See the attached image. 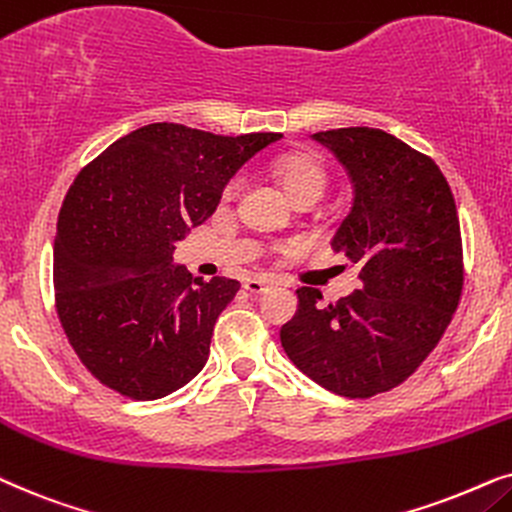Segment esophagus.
Segmentation results:
<instances>
[{
  "label": "esophagus",
  "instance_id": "esophagus-1",
  "mask_svg": "<svg viewBox=\"0 0 512 512\" xmlns=\"http://www.w3.org/2000/svg\"><path fill=\"white\" fill-rule=\"evenodd\" d=\"M243 288L250 292V295H262V292L269 290V281L267 278H248V281L243 283Z\"/></svg>",
  "mask_w": 512,
  "mask_h": 512
}]
</instances>
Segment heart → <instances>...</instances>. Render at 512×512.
<instances>
[{
	"label": "heart",
	"instance_id": "heart-1",
	"mask_svg": "<svg viewBox=\"0 0 512 512\" xmlns=\"http://www.w3.org/2000/svg\"><path fill=\"white\" fill-rule=\"evenodd\" d=\"M276 180L281 182L285 194L290 199H297L302 194L320 196L325 189L327 173L323 161L309 152H290L281 154L271 163ZM238 192V180H231L227 189H224V199H231Z\"/></svg>",
	"mask_w": 512,
	"mask_h": 512
}]
</instances>
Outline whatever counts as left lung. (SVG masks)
Here are the masks:
<instances>
[{
	"instance_id": "8db88e82",
	"label": "left lung",
	"mask_w": 512,
	"mask_h": 512,
	"mask_svg": "<svg viewBox=\"0 0 512 512\" xmlns=\"http://www.w3.org/2000/svg\"><path fill=\"white\" fill-rule=\"evenodd\" d=\"M311 138L351 177V210L332 248L360 264L363 285L332 304L316 288H299L281 344L327 391L372 398L417 372L459 306V215L435 161L395 135L358 126Z\"/></svg>"
}]
</instances>
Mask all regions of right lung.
Wrapping results in <instances>:
<instances>
[{
  "instance_id": "right-lung-1",
  "label": "right lung",
  "mask_w": 512,
  "mask_h": 512,
  "mask_svg": "<svg viewBox=\"0 0 512 512\" xmlns=\"http://www.w3.org/2000/svg\"><path fill=\"white\" fill-rule=\"evenodd\" d=\"M281 138L149 124L77 175L58 215L53 288L65 335L100 384L156 400L203 370L215 320L241 283L192 278L173 264L175 243L215 213L252 156Z\"/></svg>"
}]
</instances>
